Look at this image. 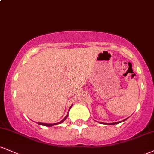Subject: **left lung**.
<instances>
[{
	"instance_id": "8db88e82",
	"label": "left lung",
	"mask_w": 154,
	"mask_h": 154,
	"mask_svg": "<svg viewBox=\"0 0 154 154\" xmlns=\"http://www.w3.org/2000/svg\"><path fill=\"white\" fill-rule=\"evenodd\" d=\"M125 120H123V121H125ZM123 121H121V122H123ZM118 123H120V122H114V123H111L110 125H115V124H118Z\"/></svg>"
}]
</instances>
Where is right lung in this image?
<instances>
[{
  "label": "right lung",
  "instance_id": "1",
  "mask_svg": "<svg viewBox=\"0 0 154 154\" xmlns=\"http://www.w3.org/2000/svg\"><path fill=\"white\" fill-rule=\"evenodd\" d=\"M70 108H71V107H70ZM67 116H68V114H66V116H65V117H64V119H62V120H61V122H58V123H54V124H46V123H41V122H39L38 124H39V125H43V126H46V127H51V126H54V125H58V124H60V123L63 122L64 121V120L66 119V117H67Z\"/></svg>",
  "mask_w": 154,
  "mask_h": 154
}]
</instances>
